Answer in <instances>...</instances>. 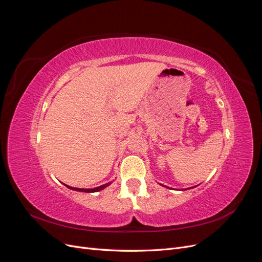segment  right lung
Wrapping results in <instances>:
<instances>
[{
	"label": "right lung",
	"instance_id": "obj_1",
	"mask_svg": "<svg viewBox=\"0 0 262 262\" xmlns=\"http://www.w3.org/2000/svg\"><path fill=\"white\" fill-rule=\"evenodd\" d=\"M110 184H112V182H108V184H105V185H102V186H99V187H97V188H94V189H82V188H73V187H70V186H67L68 188H70V189H72V190H75V191H81V192H97V191H100V190H102V189H105L106 187H108Z\"/></svg>",
	"mask_w": 262,
	"mask_h": 262
}]
</instances>
